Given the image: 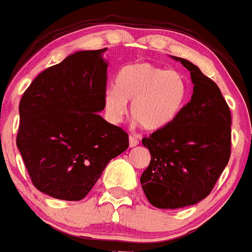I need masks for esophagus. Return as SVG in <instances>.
Returning <instances> with one entry per match:
<instances>
[{
  "instance_id": "34e87169",
  "label": "esophagus",
  "mask_w": 252,
  "mask_h": 252,
  "mask_svg": "<svg viewBox=\"0 0 252 252\" xmlns=\"http://www.w3.org/2000/svg\"><path fill=\"white\" fill-rule=\"evenodd\" d=\"M137 145H139V140L135 136H133V135H130V136H129V146L135 147L137 146Z\"/></svg>"
}]
</instances>
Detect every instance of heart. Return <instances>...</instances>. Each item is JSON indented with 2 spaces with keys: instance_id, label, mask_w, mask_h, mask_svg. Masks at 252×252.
<instances>
[{
  "instance_id": "1",
  "label": "heart",
  "mask_w": 252,
  "mask_h": 252,
  "mask_svg": "<svg viewBox=\"0 0 252 252\" xmlns=\"http://www.w3.org/2000/svg\"><path fill=\"white\" fill-rule=\"evenodd\" d=\"M189 97V84L177 71L158 67L150 63L124 65L118 71L116 87L105 93V110L115 123L130 113L142 128L157 131L171 124L181 113Z\"/></svg>"
}]
</instances>
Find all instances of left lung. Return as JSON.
Instances as JSON below:
<instances>
[{"instance_id": "left-lung-1", "label": "left lung", "mask_w": 252, "mask_h": 252, "mask_svg": "<svg viewBox=\"0 0 252 252\" xmlns=\"http://www.w3.org/2000/svg\"><path fill=\"white\" fill-rule=\"evenodd\" d=\"M190 72V101L171 124L142 139L150 165L140 182L153 206L177 209L197 204L215 187L231 157V110L213 79L182 58Z\"/></svg>"}]
</instances>
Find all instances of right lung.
I'll list each match as a JSON object with an SVG mask.
<instances>
[{
    "mask_svg": "<svg viewBox=\"0 0 252 252\" xmlns=\"http://www.w3.org/2000/svg\"><path fill=\"white\" fill-rule=\"evenodd\" d=\"M106 50L68 55L21 96L17 146L33 186L57 199H83L129 146L128 134L97 113L105 108Z\"/></svg>",
    "mask_w": 252,
    "mask_h": 252,
    "instance_id": "1",
    "label": "right lung"
}]
</instances>
